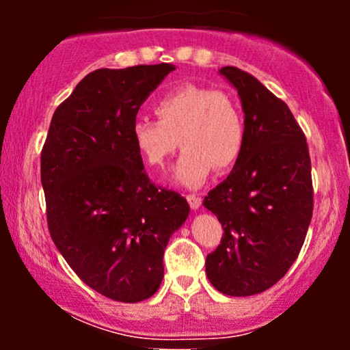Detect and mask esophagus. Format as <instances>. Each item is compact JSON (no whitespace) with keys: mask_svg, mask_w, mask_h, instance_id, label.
<instances>
[{"mask_svg":"<svg viewBox=\"0 0 350 350\" xmlns=\"http://www.w3.org/2000/svg\"><path fill=\"white\" fill-rule=\"evenodd\" d=\"M186 199H187V202H189V206H191V208H199L200 198L198 194H187Z\"/></svg>","mask_w":350,"mask_h":350,"instance_id":"esophagus-1","label":"esophagus"}]
</instances>
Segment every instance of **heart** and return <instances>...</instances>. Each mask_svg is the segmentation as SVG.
I'll list each match as a JSON object with an SVG mask.
<instances>
[{"mask_svg":"<svg viewBox=\"0 0 350 350\" xmlns=\"http://www.w3.org/2000/svg\"><path fill=\"white\" fill-rule=\"evenodd\" d=\"M152 110L158 120H135L131 139L152 167L164 166L180 144L184 151L174 178L184 186L199 187L212 167L226 171L242 156L245 116L239 100L228 92L187 83L161 95Z\"/></svg>","mask_w":350,"mask_h":350,"instance_id":"1","label":"heart"}]
</instances>
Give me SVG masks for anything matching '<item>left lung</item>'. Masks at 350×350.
I'll return each instance as SVG.
<instances>
[{
  "instance_id": "8db88e82",
  "label": "left lung",
  "mask_w": 350,
  "mask_h": 350,
  "mask_svg": "<svg viewBox=\"0 0 350 350\" xmlns=\"http://www.w3.org/2000/svg\"><path fill=\"white\" fill-rule=\"evenodd\" d=\"M220 74L239 90L247 139L227 179L204 198L224 228L206 273L217 291L250 296L278 283L298 258L314 206L311 158L283 100L239 67Z\"/></svg>"
}]
</instances>
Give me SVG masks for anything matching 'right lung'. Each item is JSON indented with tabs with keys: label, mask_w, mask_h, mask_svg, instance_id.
Returning <instances> with one entry per match:
<instances>
[{
	"label": "right lung",
	"mask_w": 350,
	"mask_h": 350,
	"mask_svg": "<svg viewBox=\"0 0 350 350\" xmlns=\"http://www.w3.org/2000/svg\"><path fill=\"white\" fill-rule=\"evenodd\" d=\"M176 67L98 69L54 111L41 152L49 234L92 290L138 303L159 290L163 255L189 215L183 196L156 186L131 139L136 113Z\"/></svg>",
	"instance_id": "right-lung-1"
}]
</instances>
